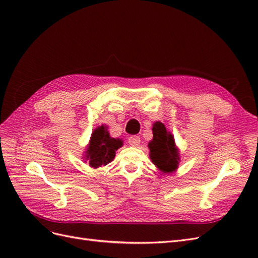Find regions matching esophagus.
Returning a JSON list of instances; mask_svg holds the SVG:
<instances>
[{"instance_id": "esophagus-1", "label": "esophagus", "mask_w": 258, "mask_h": 258, "mask_svg": "<svg viewBox=\"0 0 258 258\" xmlns=\"http://www.w3.org/2000/svg\"><path fill=\"white\" fill-rule=\"evenodd\" d=\"M141 142V139H140L139 136H131L129 138V144L132 146H138Z\"/></svg>"}]
</instances>
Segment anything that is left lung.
Segmentation results:
<instances>
[{
	"mask_svg": "<svg viewBox=\"0 0 258 258\" xmlns=\"http://www.w3.org/2000/svg\"><path fill=\"white\" fill-rule=\"evenodd\" d=\"M150 157L154 165L163 173H172L178 167L179 153L174 138L165 124L156 121L153 124V140L148 143Z\"/></svg>",
	"mask_w": 258,
	"mask_h": 258,
	"instance_id": "1",
	"label": "left lung"
}]
</instances>
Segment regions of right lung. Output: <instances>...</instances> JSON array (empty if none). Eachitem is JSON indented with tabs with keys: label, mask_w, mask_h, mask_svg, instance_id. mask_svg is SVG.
<instances>
[{
	"label": "right lung",
	"mask_w": 258,
	"mask_h": 258,
	"mask_svg": "<svg viewBox=\"0 0 258 258\" xmlns=\"http://www.w3.org/2000/svg\"><path fill=\"white\" fill-rule=\"evenodd\" d=\"M121 146V140L111 138L107 127L102 124L92 132L86 150V159L89 160V166L95 169L106 166L114 159L115 152Z\"/></svg>",
	"instance_id": "add662e5"
}]
</instances>
